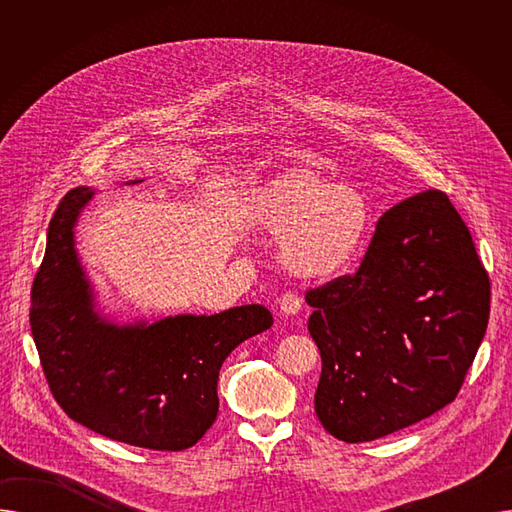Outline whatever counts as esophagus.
Here are the masks:
<instances>
[{
	"label": "esophagus",
	"mask_w": 512,
	"mask_h": 512,
	"mask_svg": "<svg viewBox=\"0 0 512 512\" xmlns=\"http://www.w3.org/2000/svg\"><path fill=\"white\" fill-rule=\"evenodd\" d=\"M278 307L282 315H297L301 309V299L294 292H286L278 299Z\"/></svg>",
	"instance_id": "obj_1"
}]
</instances>
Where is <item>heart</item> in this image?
I'll list each match as a JSON object with an SVG mask.
<instances>
[{
	"mask_svg": "<svg viewBox=\"0 0 512 512\" xmlns=\"http://www.w3.org/2000/svg\"><path fill=\"white\" fill-rule=\"evenodd\" d=\"M249 222L278 236V257L288 274L326 282L355 259L367 232L369 209L351 184L294 168L257 188L249 203Z\"/></svg>",
	"mask_w": 512,
	"mask_h": 512,
	"instance_id": "b5f03b06",
	"label": "heart"
}]
</instances>
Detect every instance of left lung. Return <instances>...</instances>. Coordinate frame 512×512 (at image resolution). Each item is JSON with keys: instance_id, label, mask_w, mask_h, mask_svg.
I'll return each instance as SVG.
<instances>
[{"instance_id": "8db88e82", "label": "left lung", "mask_w": 512, "mask_h": 512, "mask_svg": "<svg viewBox=\"0 0 512 512\" xmlns=\"http://www.w3.org/2000/svg\"><path fill=\"white\" fill-rule=\"evenodd\" d=\"M321 355L315 413L342 442H371L444 409L490 317V278L450 199L388 209L355 276L307 294Z\"/></svg>"}]
</instances>
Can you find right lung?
Segmentation results:
<instances>
[{
    "label": "right lung",
    "instance_id": "obj_1",
    "mask_svg": "<svg viewBox=\"0 0 512 512\" xmlns=\"http://www.w3.org/2000/svg\"><path fill=\"white\" fill-rule=\"evenodd\" d=\"M95 195L78 186L64 197L33 284L31 332L47 384L70 419L105 438L151 450L191 448L218 415L222 363L240 342L272 328V313L240 305L130 324L107 313L74 234Z\"/></svg>",
    "mask_w": 512,
    "mask_h": 512
}]
</instances>
